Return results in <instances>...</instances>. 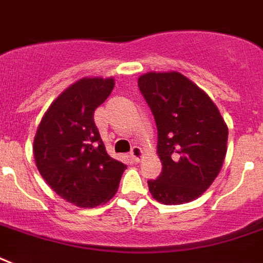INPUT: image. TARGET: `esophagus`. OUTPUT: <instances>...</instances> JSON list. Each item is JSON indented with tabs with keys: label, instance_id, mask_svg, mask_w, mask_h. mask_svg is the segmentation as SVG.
Listing matches in <instances>:
<instances>
[{
	"label": "esophagus",
	"instance_id": "esophagus-1",
	"mask_svg": "<svg viewBox=\"0 0 263 263\" xmlns=\"http://www.w3.org/2000/svg\"><path fill=\"white\" fill-rule=\"evenodd\" d=\"M131 156L135 158V161H140L143 158V150H142L139 146H135V147H132Z\"/></svg>",
	"mask_w": 263,
	"mask_h": 263
}]
</instances>
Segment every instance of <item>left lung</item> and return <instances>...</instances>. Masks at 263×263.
Listing matches in <instances>:
<instances>
[{
    "label": "left lung",
    "mask_w": 263,
    "mask_h": 263,
    "mask_svg": "<svg viewBox=\"0 0 263 263\" xmlns=\"http://www.w3.org/2000/svg\"><path fill=\"white\" fill-rule=\"evenodd\" d=\"M138 84L158 129L157 154L162 172L148 191L162 204L199 198L220 173L228 125L212 98L180 72H147Z\"/></svg>",
    "instance_id": "1"
}]
</instances>
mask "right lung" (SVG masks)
Returning <instances> with one entry per match:
<instances>
[{"label": "right lung", "instance_id": "right-lung-1", "mask_svg": "<svg viewBox=\"0 0 263 263\" xmlns=\"http://www.w3.org/2000/svg\"><path fill=\"white\" fill-rule=\"evenodd\" d=\"M115 78H82L51 102L34 138L36 168L53 191L78 208L110 200L127 165L111 158L94 123V110Z\"/></svg>", "mask_w": 263, "mask_h": 263}]
</instances>
